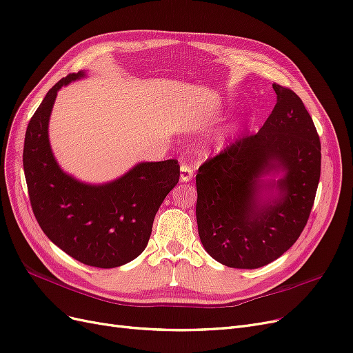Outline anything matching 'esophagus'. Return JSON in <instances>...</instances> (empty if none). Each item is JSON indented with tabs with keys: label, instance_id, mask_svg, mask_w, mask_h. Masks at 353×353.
<instances>
[{
	"label": "esophagus",
	"instance_id": "1",
	"mask_svg": "<svg viewBox=\"0 0 353 353\" xmlns=\"http://www.w3.org/2000/svg\"><path fill=\"white\" fill-rule=\"evenodd\" d=\"M193 177V170L188 164L180 165V181H189Z\"/></svg>",
	"mask_w": 353,
	"mask_h": 353
}]
</instances>
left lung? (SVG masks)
<instances>
[{"label": "left lung", "instance_id": "obj_1", "mask_svg": "<svg viewBox=\"0 0 353 353\" xmlns=\"http://www.w3.org/2000/svg\"><path fill=\"white\" fill-rule=\"evenodd\" d=\"M273 90L276 104L259 132L230 143L196 174L201 241L228 268L257 269L281 257L301 236L314 203L319 134L292 90Z\"/></svg>", "mask_w": 353, "mask_h": 353}]
</instances>
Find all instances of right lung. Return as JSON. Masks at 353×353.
<instances>
[{
	"label": "right lung",
	"instance_id": "obj_1",
	"mask_svg": "<svg viewBox=\"0 0 353 353\" xmlns=\"http://www.w3.org/2000/svg\"><path fill=\"white\" fill-rule=\"evenodd\" d=\"M87 74H70L52 87L29 122L23 167L33 214L48 239L78 262L110 269L138 257L154 216L179 181L176 160L138 163L119 179L90 185L59 167L49 142V117L61 87Z\"/></svg>",
	"mask_w": 353,
	"mask_h": 353
}]
</instances>
